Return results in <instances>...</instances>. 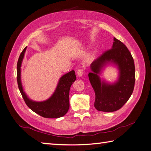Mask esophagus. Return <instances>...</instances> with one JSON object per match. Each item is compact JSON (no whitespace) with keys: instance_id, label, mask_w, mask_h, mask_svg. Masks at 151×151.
I'll return each instance as SVG.
<instances>
[{"instance_id":"esophagus-1","label":"esophagus","mask_w":151,"mask_h":151,"mask_svg":"<svg viewBox=\"0 0 151 151\" xmlns=\"http://www.w3.org/2000/svg\"><path fill=\"white\" fill-rule=\"evenodd\" d=\"M76 73H77V75H78V76H81L82 75H83L84 70L82 69V68H80V69H78V70H77V72H76Z\"/></svg>"}]
</instances>
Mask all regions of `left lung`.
Wrapping results in <instances>:
<instances>
[{
    "instance_id": "left-lung-1",
    "label": "left lung",
    "mask_w": 151,
    "mask_h": 151,
    "mask_svg": "<svg viewBox=\"0 0 151 151\" xmlns=\"http://www.w3.org/2000/svg\"><path fill=\"white\" fill-rule=\"evenodd\" d=\"M112 48L108 49L93 61L92 72L88 77L95 92L94 107L98 111L112 112L122 108L133 92L135 81V68L130 51L123 43L114 38ZM119 66L120 78L114 85L101 81L98 76L101 68L108 62Z\"/></svg>"
}]
</instances>
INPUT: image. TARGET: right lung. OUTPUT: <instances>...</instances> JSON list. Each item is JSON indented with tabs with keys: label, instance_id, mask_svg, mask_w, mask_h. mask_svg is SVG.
<instances>
[{
	"label": "right lung",
	"instance_id": "obj_1",
	"mask_svg": "<svg viewBox=\"0 0 151 151\" xmlns=\"http://www.w3.org/2000/svg\"><path fill=\"white\" fill-rule=\"evenodd\" d=\"M26 47L22 51L17 63V82L18 88L24 102L35 113L46 118H58L65 116L69 109V90L76 80L75 70H71L60 78L55 91L52 96L44 102H34L29 100L24 92L20 80V67Z\"/></svg>",
	"mask_w": 151,
	"mask_h": 151
}]
</instances>
